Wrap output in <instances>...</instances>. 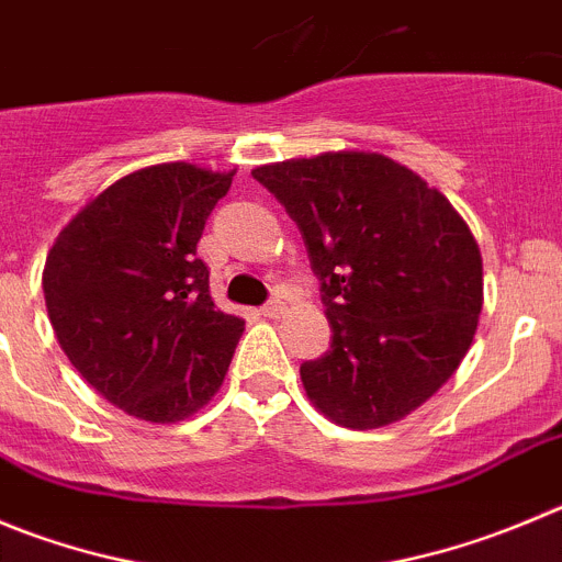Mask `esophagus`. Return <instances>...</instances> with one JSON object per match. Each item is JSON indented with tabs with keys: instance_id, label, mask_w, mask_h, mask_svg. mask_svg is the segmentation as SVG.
I'll list each match as a JSON object with an SVG mask.
<instances>
[{
	"instance_id": "obj_1",
	"label": "esophagus",
	"mask_w": 562,
	"mask_h": 562,
	"mask_svg": "<svg viewBox=\"0 0 562 562\" xmlns=\"http://www.w3.org/2000/svg\"><path fill=\"white\" fill-rule=\"evenodd\" d=\"M282 313H285V302H280V299H274V302H269V305H266L263 311H260V316H266V318H280Z\"/></svg>"
}]
</instances>
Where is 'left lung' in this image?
Returning <instances> with one entry per match:
<instances>
[{
    "instance_id": "1",
    "label": "left lung",
    "mask_w": 562,
    "mask_h": 562,
    "mask_svg": "<svg viewBox=\"0 0 562 562\" xmlns=\"http://www.w3.org/2000/svg\"><path fill=\"white\" fill-rule=\"evenodd\" d=\"M299 224L333 346L302 363L307 400L346 429L402 422L458 371L482 311V255L438 188L366 149L251 169Z\"/></svg>"
}]
</instances>
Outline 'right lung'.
Returning <instances> with one entry per match:
<instances>
[{
  "mask_svg": "<svg viewBox=\"0 0 562 562\" xmlns=\"http://www.w3.org/2000/svg\"><path fill=\"white\" fill-rule=\"evenodd\" d=\"M233 171L157 162L88 199L44 266L52 329L82 380L127 416L177 424L222 387L244 318L218 311L196 257Z\"/></svg>",
  "mask_w": 562,
  "mask_h": 562,
  "instance_id": "add662e5",
  "label": "right lung"
}]
</instances>
